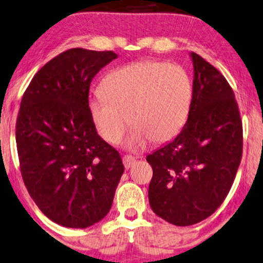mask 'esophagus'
Segmentation results:
<instances>
[{"label":"esophagus","mask_w":263,"mask_h":263,"mask_svg":"<svg viewBox=\"0 0 263 263\" xmlns=\"http://www.w3.org/2000/svg\"><path fill=\"white\" fill-rule=\"evenodd\" d=\"M122 162H124V166L126 170H128V168H131L132 164L136 162V159L131 155H125L124 157H122Z\"/></svg>","instance_id":"esophagus-1"}]
</instances>
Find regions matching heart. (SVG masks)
Segmentation results:
<instances>
[{"label": "heart", "instance_id": "obj_1", "mask_svg": "<svg viewBox=\"0 0 263 263\" xmlns=\"http://www.w3.org/2000/svg\"><path fill=\"white\" fill-rule=\"evenodd\" d=\"M101 96L89 101L99 135L110 144L121 141L126 124H134L125 145L137 150L149 139L164 143L179 134L187 120L192 83L179 65L142 61L115 68L104 77Z\"/></svg>", "mask_w": 263, "mask_h": 263}]
</instances>
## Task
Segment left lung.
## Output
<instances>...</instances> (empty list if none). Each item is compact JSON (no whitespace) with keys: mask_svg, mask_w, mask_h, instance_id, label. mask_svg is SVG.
I'll return each mask as SVG.
<instances>
[{"mask_svg":"<svg viewBox=\"0 0 263 263\" xmlns=\"http://www.w3.org/2000/svg\"><path fill=\"white\" fill-rule=\"evenodd\" d=\"M192 101L186 124L173 141L146 156L153 168L149 203L161 219L190 226L211 216L232 186L243 126L233 90L218 69L190 52Z\"/></svg>","mask_w":263,"mask_h":263,"instance_id":"8db88e82","label":"left lung"}]
</instances>
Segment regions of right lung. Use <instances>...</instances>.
Here are the masks:
<instances>
[{
  "instance_id": "add662e5",
  "label": "right lung",
  "mask_w": 263,
  "mask_h": 263,
  "mask_svg": "<svg viewBox=\"0 0 263 263\" xmlns=\"http://www.w3.org/2000/svg\"><path fill=\"white\" fill-rule=\"evenodd\" d=\"M113 51L74 48L44 65L24 93L15 126L23 180L51 221L86 229L110 211L121 157L97 135L89 113L91 80Z\"/></svg>"
}]
</instances>
